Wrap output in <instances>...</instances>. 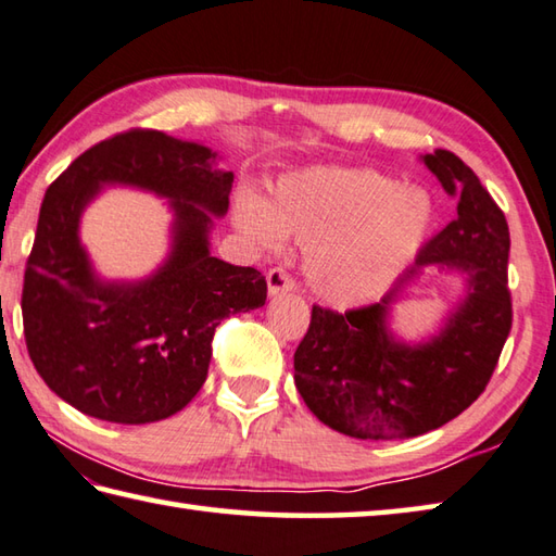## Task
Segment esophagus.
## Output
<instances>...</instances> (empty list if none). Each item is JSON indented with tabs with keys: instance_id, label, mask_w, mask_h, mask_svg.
<instances>
[{
	"instance_id": "34e87169",
	"label": "esophagus",
	"mask_w": 556,
	"mask_h": 556,
	"mask_svg": "<svg viewBox=\"0 0 556 556\" xmlns=\"http://www.w3.org/2000/svg\"><path fill=\"white\" fill-rule=\"evenodd\" d=\"M293 291V279L287 275L285 269H269L267 271V293L271 299L277 296H285V293H291Z\"/></svg>"
}]
</instances>
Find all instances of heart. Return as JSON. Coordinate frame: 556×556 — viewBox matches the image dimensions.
Instances as JSON below:
<instances>
[{
	"label": "heart",
	"mask_w": 556,
	"mask_h": 556,
	"mask_svg": "<svg viewBox=\"0 0 556 556\" xmlns=\"http://www.w3.org/2000/svg\"><path fill=\"white\" fill-rule=\"evenodd\" d=\"M236 226L257 248L293 238L306 248L311 291L334 308L371 303L395 285L433 224L427 190L371 168L313 166L281 176L263 202L238 194Z\"/></svg>",
	"instance_id": "b5f03b06"
}]
</instances>
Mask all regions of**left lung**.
Segmentation results:
<instances>
[{
    "label": "left lung",
    "instance_id": "8db88e82",
    "mask_svg": "<svg viewBox=\"0 0 556 556\" xmlns=\"http://www.w3.org/2000/svg\"><path fill=\"white\" fill-rule=\"evenodd\" d=\"M419 161L458 200V216L421 248L386 299L334 313L313 306L293 354V380L325 427L352 439H412L443 427L480 397L510 330L508 224L470 166L433 151ZM427 266L462 279L437 329L419 341L392 330L394 306Z\"/></svg>",
    "mask_w": 556,
    "mask_h": 556
}]
</instances>
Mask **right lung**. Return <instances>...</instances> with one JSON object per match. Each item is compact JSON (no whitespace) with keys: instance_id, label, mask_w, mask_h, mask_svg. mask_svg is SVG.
<instances>
[{"instance_id":"1","label":"right lung","mask_w":556,"mask_h":556,"mask_svg":"<svg viewBox=\"0 0 556 556\" xmlns=\"http://www.w3.org/2000/svg\"><path fill=\"white\" fill-rule=\"evenodd\" d=\"M219 161L202 141L135 129L84 151L48 188L21 313L33 366L74 409L115 424L176 415L206 380L216 325L265 306L255 267L212 255L233 185ZM105 187L167 200L169 253L147 278H103L80 243V216Z\"/></svg>"}]
</instances>
